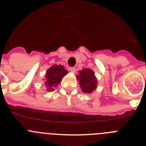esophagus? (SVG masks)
<instances>
[{
    "label": "esophagus",
    "instance_id": "esophagus-1",
    "mask_svg": "<svg viewBox=\"0 0 146 146\" xmlns=\"http://www.w3.org/2000/svg\"><path fill=\"white\" fill-rule=\"evenodd\" d=\"M69 71L73 72V73H74V72H76V68L75 67H70V68H69Z\"/></svg>",
    "mask_w": 146,
    "mask_h": 146
}]
</instances>
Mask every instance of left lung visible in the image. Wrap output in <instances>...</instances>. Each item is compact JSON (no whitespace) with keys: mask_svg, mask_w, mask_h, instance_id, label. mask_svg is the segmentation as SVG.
<instances>
[{"mask_svg":"<svg viewBox=\"0 0 146 146\" xmlns=\"http://www.w3.org/2000/svg\"><path fill=\"white\" fill-rule=\"evenodd\" d=\"M82 91L86 94H91L97 87V80L94 71L90 69H84L80 71L77 75Z\"/></svg>","mask_w":146,"mask_h":146,"instance_id":"obj_1","label":"left lung"}]
</instances>
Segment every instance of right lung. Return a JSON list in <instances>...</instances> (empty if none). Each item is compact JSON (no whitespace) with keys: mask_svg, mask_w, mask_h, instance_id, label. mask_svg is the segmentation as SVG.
Wrapping results in <instances>:
<instances>
[{"mask_svg":"<svg viewBox=\"0 0 146 146\" xmlns=\"http://www.w3.org/2000/svg\"><path fill=\"white\" fill-rule=\"evenodd\" d=\"M68 73V71L64 69V66L53 65L47 69L45 74V86L47 91H53L54 87H56L61 81L62 78Z\"/></svg>","mask_w":146,"mask_h":146,"instance_id":"right-lung-1","label":"right lung"}]
</instances>
